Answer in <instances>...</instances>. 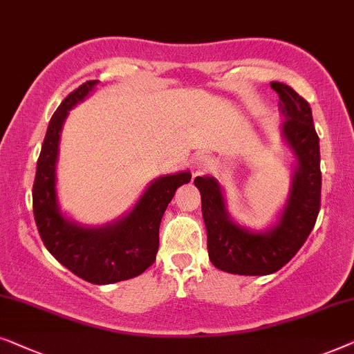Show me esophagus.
Masks as SVG:
<instances>
[{
	"instance_id": "34e87169",
	"label": "esophagus",
	"mask_w": 354,
	"mask_h": 354,
	"mask_svg": "<svg viewBox=\"0 0 354 354\" xmlns=\"http://www.w3.org/2000/svg\"><path fill=\"white\" fill-rule=\"evenodd\" d=\"M210 163H212V160L207 156H203V153H197V156L192 158V171H194V175H198V173L205 171L207 168L210 167Z\"/></svg>"
}]
</instances>
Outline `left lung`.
<instances>
[{
	"label": "left lung",
	"mask_w": 354,
	"mask_h": 354,
	"mask_svg": "<svg viewBox=\"0 0 354 354\" xmlns=\"http://www.w3.org/2000/svg\"><path fill=\"white\" fill-rule=\"evenodd\" d=\"M283 117L281 136L295 160L286 203L274 225L257 231L239 225L227 210L220 181L210 175L194 179L202 197L207 248L213 266L241 276L272 274L292 260L315 227L321 205L319 138L311 107L287 84L272 82Z\"/></svg>",
	"instance_id": "8db88e82"
}]
</instances>
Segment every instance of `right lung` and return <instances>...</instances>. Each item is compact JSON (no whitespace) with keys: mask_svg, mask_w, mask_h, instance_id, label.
<instances>
[{"mask_svg":"<svg viewBox=\"0 0 354 354\" xmlns=\"http://www.w3.org/2000/svg\"><path fill=\"white\" fill-rule=\"evenodd\" d=\"M97 80L83 83L61 102L51 117L37 162L33 183V215L48 252L84 281L106 286L136 277L156 260L158 227L176 189L191 181L184 170L156 178L125 215L107 225L86 226L62 213L57 198V157L61 133L68 112L83 102Z\"/></svg>","mask_w":354,"mask_h":354,"instance_id":"add662e5","label":"right lung"}]
</instances>
